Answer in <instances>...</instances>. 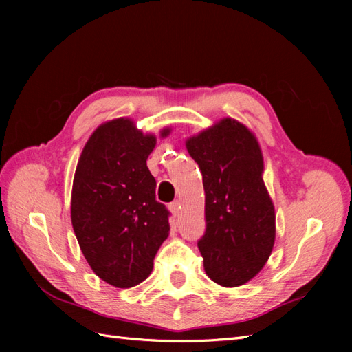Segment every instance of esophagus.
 Instances as JSON below:
<instances>
[{
    "label": "esophagus",
    "mask_w": 352,
    "mask_h": 352,
    "mask_svg": "<svg viewBox=\"0 0 352 352\" xmlns=\"http://www.w3.org/2000/svg\"><path fill=\"white\" fill-rule=\"evenodd\" d=\"M168 207H170V211H172L175 216H179V212H180V201H179V199L173 201L172 204H170Z\"/></svg>",
    "instance_id": "34e87169"
}]
</instances>
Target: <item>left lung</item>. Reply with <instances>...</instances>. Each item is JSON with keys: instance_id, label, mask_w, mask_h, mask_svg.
Wrapping results in <instances>:
<instances>
[{"instance_id": "8db88e82", "label": "left lung", "mask_w": 352, "mask_h": 352, "mask_svg": "<svg viewBox=\"0 0 352 352\" xmlns=\"http://www.w3.org/2000/svg\"><path fill=\"white\" fill-rule=\"evenodd\" d=\"M186 148L206 192V232L198 241L204 270L221 286L247 283L269 260L276 233L258 142L243 124L223 119Z\"/></svg>"}]
</instances>
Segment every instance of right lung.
I'll return each instance as SVG.
<instances>
[{
    "mask_svg": "<svg viewBox=\"0 0 352 352\" xmlns=\"http://www.w3.org/2000/svg\"><path fill=\"white\" fill-rule=\"evenodd\" d=\"M155 141L127 119L104 123L85 145L74 173V235L95 274L117 287L145 280L168 236L170 211L155 199L157 184L146 167Z\"/></svg>",
    "mask_w": 352,
    "mask_h": 352,
    "instance_id": "right-lung-1",
    "label": "right lung"
}]
</instances>
